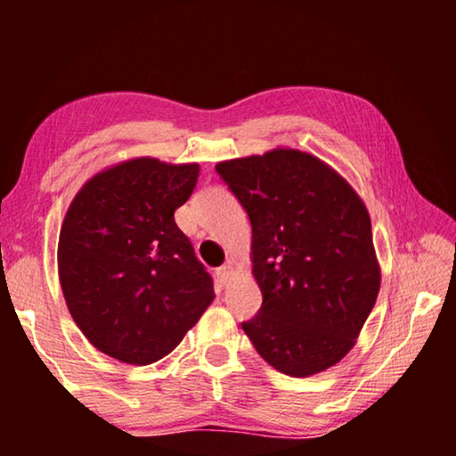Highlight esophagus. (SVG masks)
<instances>
[{
  "instance_id": "1",
  "label": "esophagus",
  "mask_w": 456,
  "mask_h": 456,
  "mask_svg": "<svg viewBox=\"0 0 456 456\" xmlns=\"http://www.w3.org/2000/svg\"><path fill=\"white\" fill-rule=\"evenodd\" d=\"M217 277H219V281H221L223 285H229L231 277H233V265L227 264V265L219 267V269H217Z\"/></svg>"
}]
</instances>
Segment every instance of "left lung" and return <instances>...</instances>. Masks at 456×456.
<instances>
[{
  "label": "left lung",
  "instance_id": "obj_1",
  "mask_svg": "<svg viewBox=\"0 0 456 456\" xmlns=\"http://www.w3.org/2000/svg\"><path fill=\"white\" fill-rule=\"evenodd\" d=\"M215 168L251 221L253 275L264 304L241 323L245 334L288 376L338 364L380 289L366 205L334 168L296 149Z\"/></svg>",
  "mask_w": 456,
  "mask_h": 456
}]
</instances>
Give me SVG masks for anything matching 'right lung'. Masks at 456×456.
Returning <instances> with one entry per match:
<instances>
[{"label": "right lung", "instance_id": "add662e5", "mask_svg": "<svg viewBox=\"0 0 456 456\" xmlns=\"http://www.w3.org/2000/svg\"><path fill=\"white\" fill-rule=\"evenodd\" d=\"M197 179V163L133 159L92 176L66 213L61 291L76 326L110 358L152 364L213 302L211 275L175 223Z\"/></svg>", "mask_w": 456, "mask_h": 456}]
</instances>
